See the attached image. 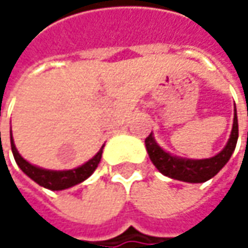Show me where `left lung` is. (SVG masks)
Listing matches in <instances>:
<instances>
[{"label": "left lung", "mask_w": 248, "mask_h": 248, "mask_svg": "<svg viewBox=\"0 0 248 248\" xmlns=\"http://www.w3.org/2000/svg\"><path fill=\"white\" fill-rule=\"evenodd\" d=\"M237 139H238V121H237V112L234 109V121H232L230 139L223 151L213 158L186 159V158L173 156L156 143L152 133L145 139V145L152 164L156 167L159 172L178 181H184L189 184H201L211 179L221 171V168L228 162V159L231 158L235 149Z\"/></svg>", "instance_id": "8db88e82"}]
</instances>
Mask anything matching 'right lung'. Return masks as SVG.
Returning <instances> with one entry per match:
<instances>
[{"label": "right lung", "instance_id": "right-lung-1", "mask_svg": "<svg viewBox=\"0 0 248 248\" xmlns=\"http://www.w3.org/2000/svg\"><path fill=\"white\" fill-rule=\"evenodd\" d=\"M11 151H13L17 165L34 182H37L38 185H41L47 189H51V191H62V189H67L70 186H75L77 184L83 182L84 179H87L92 173L94 172V170L97 168V165L102 159L103 146L86 164H83L81 167H77L75 170H67V171H51V170H43L35 165H31L18 154V151L14 145L13 135H11Z\"/></svg>", "mask_w": 248, "mask_h": 248}]
</instances>
